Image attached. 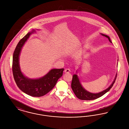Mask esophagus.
I'll return each mask as SVG.
<instances>
[{"label":"esophagus","mask_w":129,"mask_h":129,"mask_svg":"<svg viewBox=\"0 0 129 129\" xmlns=\"http://www.w3.org/2000/svg\"><path fill=\"white\" fill-rule=\"evenodd\" d=\"M71 72V70L70 69H66L64 70V73H69Z\"/></svg>","instance_id":"esophagus-1"}]
</instances>
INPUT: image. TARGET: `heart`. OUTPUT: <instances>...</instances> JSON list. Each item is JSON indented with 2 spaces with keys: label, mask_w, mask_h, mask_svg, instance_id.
Masks as SVG:
<instances>
[{
  "label": "heart",
  "mask_w": 129,
  "mask_h": 129,
  "mask_svg": "<svg viewBox=\"0 0 129 129\" xmlns=\"http://www.w3.org/2000/svg\"><path fill=\"white\" fill-rule=\"evenodd\" d=\"M70 53V50L68 48H66V49H64V50H63V53L65 54V55H68L69 53Z\"/></svg>",
  "instance_id": "1"
}]
</instances>
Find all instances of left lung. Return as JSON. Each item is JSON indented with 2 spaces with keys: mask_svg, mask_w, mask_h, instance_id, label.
<instances>
[{
  "mask_svg": "<svg viewBox=\"0 0 129 129\" xmlns=\"http://www.w3.org/2000/svg\"><path fill=\"white\" fill-rule=\"evenodd\" d=\"M101 34L104 37L107 38L108 39L109 42L112 43L110 39L109 36H108L107 35H104V34H102V33H101ZM117 74H116V77L114 79V81L113 82L112 84L107 89H105L102 92H99L98 93H92L91 92H88L87 90H86L85 88H84L80 83L79 78L77 74H74L73 76L71 87H72V88L74 91V93L75 94V96L78 98L80 100H95V99L99 98L101 97V96H103L104 94H105L106 92H108L110 89L111 88H112V87L113 86L114 83L115 82V81L117 78Z\"/></svg>",
  "mask_w": 129,
  "mask_h": 129,
  "instance_id": "left-lung-1",
  "label": "left lung"
}]
</instances>
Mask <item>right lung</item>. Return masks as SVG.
<instances>
[{
  "label": "right lung",
  "instance_id": "obj_1",
  "mask_svg": "<svg viewBox=\"0 0 129 129\" xmlns=\"http://www.w3.org/2000/svg\"><path fill=\"white\" fill-rule=\"evenodd\" d=\"M33 30L23 37L17 44L13 55L12 73L13 77L19 88L25 94L32 97H41L51 91L55 86L58 79L63 74L64 69H52L41 77L36 79H29L21 72L19 65V55L21 49Z\"/></svg>",
  "mask_w": 129,
  "mask_h": 129
}]
</instances>
